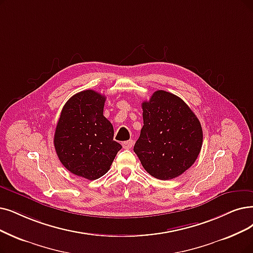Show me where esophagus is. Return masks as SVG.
<instances>
[{
    "mask_svg": "<svg viewBox=\"0 0 253 253\" xmlns=\"http://www.w3.org/2000/svg\"><path fill=\"white\" fill-rule=\"evenodd\" d=\"M133 144H134L133 140H127V141H125V142H123V147L125 149H129L130 147L133 146Z\"/></svg>",
    "mask_w": 253,
    "mask_h": 253,
    "instance_id": "esophagus-1",
    "label": "esophagus"
}]
</instances>
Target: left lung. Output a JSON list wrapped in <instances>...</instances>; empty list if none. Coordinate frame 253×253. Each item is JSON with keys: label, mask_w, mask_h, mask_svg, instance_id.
Masks as SVG:
<instances>
[{"label": "left lung", "mask_w": 253, "mask_h": 253, "mask_svg": "<svg viewBox=\"0 0 253 253\" xmlns=\"http://www.w3.org/2000/svg\"><path fill=\"white\" fill-rule=\"evenodd\" d=\"M143 127L134 146L147 172L167 180L183 174L203 146L198 118L178 96L158 90L142 103Z\"/></svg>", "instance_id": "8db88e82"}]
</instances>
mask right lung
I'll use <instances>...</instances> for the list:
<instances>
[{"label": "right lung", "instance_id": "right-lung-1", "mask_svg": "<svg viewBox=\"0 0 253 253\" xmlns=\"http://www.w3.org/2000/svg\"><path fill=\"white\" fill-rule=\"evenodd\" d=\"M106 97L94 90H84L64 105L54 136L57 156L75 175L89 180L108 172L123 148L113 140L114 129L104 116Z\"/></svg>", "mask_w": 253, "mask_h": 253}]
</instances>
